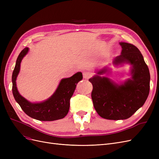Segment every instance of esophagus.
<instances>
[{"mask_svg": "<svg viewBox=\"0 0 159 159\" xmlns=\"http://www.w3.org/2000/svg\"><path fill=\"white\" fill-rule=\"evenodd\" d=\"M91 75H92V74H91V72L89 71H85L83 73L84 78L85 80H88L89 78H91Z\"/></svg>", "mask_w": 159, "mask_h": 159, "instance_id": "esophagus-1", "label": "esophagus"}]
</instances>
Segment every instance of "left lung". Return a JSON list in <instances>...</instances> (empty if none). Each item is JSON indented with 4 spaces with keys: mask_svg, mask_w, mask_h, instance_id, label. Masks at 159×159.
Instances as JSON below:
<instances>
[{
    "mask_svg": "<svg viewBox=\"0 0 159 159\" xmlns=\"http://www.w3.org/2000/svg\"><path fill=\"white\" fill-rule=\"evenodd\" d=\"M121 54L115 57V65L129 63L133 66L132 78L117 85L99 75L89 81L92 84L91 98L99 116L110 120L126 119L131 117L146 102L150 90V73L141 52L133 44L120 42ZM107 70L98 72L103 74Z\"/></svg>",
    "mask_w": 159,
    "mask_h": 159,
    "instance_id": "left-lung-1",
    "label": "left lung"
}]
</instances>
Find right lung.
Masks as SVG:
<instances>
[{"label":"right lung","mask_w":159,"mask_h":159,"mask_svg":"<svg viewBox=\"0 0 159 159\" xmlns=\"http://www.w3.org/2000/svg\"><path fill=\"white\" fill-rule=\"evenodd\" d=\"M28 52V48L23 49L18 55L12 73V93L14 98L22 109L28 116L39 121H50L63 119L68 114L70 101L73 95L76 84L82 80L81 72H78L70 78L61 80L55 93L42 103H32L18 93L16 80L20 68V62Z\"/></svg>","instance_id":"add662e5"}]
</instances>
